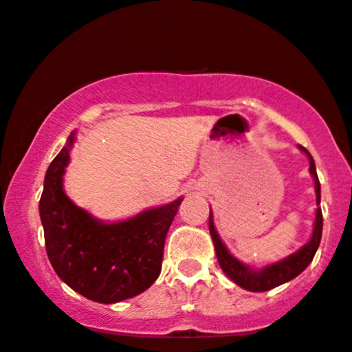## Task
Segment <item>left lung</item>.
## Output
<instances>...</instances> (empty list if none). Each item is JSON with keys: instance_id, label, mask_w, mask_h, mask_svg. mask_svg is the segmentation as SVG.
I'll return each mask as SVG.
<instances>
[{"instance_id": "8db88e82", "label": "left lung", "mask_w": 352, "mask_h": 352, "mask_svg": "<svg viewBox=\"0 0 352 352\" xmlns=\"http://www.w3.org/2000/svg\"><path fill=\"white\" fill-rule=\"evenodd\" d=\"M302 153H306V156L309 158V173H311L313 180H315V192H316V217H315V225H313V235L309 239V242H306L299 251H296L294 254L287 256V258L280 259L277 263H272L268 267H263L259 270L248 267L242 261H239L237 258L228 252L227 245L221 242L220 235H218L217 228L213 223V213L210 211V234L213 239L214 251H217V259L220 263L221 270L225 272L227 277H230L239 287L245 289V291L251 292H265L270 291V289L278 287V285L285 284V282L292 280V278L298 277L301 272H305L308 268L309 263L315 258V252L318 249L320 241H322V230H323V214L322 208H320V180L316 175V166L315 160L309 155V151L302 146H299Z\"/></svg>"}]
</instances>
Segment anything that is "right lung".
<instances>
[{
    "label": "right lung",
    "mask_w": 352,
    "mask_h": 352,
    "mask_svg": "<svg viewBox=\"0 0 352 352\" xmlns=\"http://www.w3.org/2000/svg\"><path fill=\"white\" fill-rule=\"evenodd\" d=\"M74 141L72 132L44 177L39 214L47 258L58 277L84 298L103 305L120 302L144 292L158 278L166 232L182 197L115 223L98 220L63 190Z\"/></svg>",
    "instance_id": "1"
}]
</instances>
